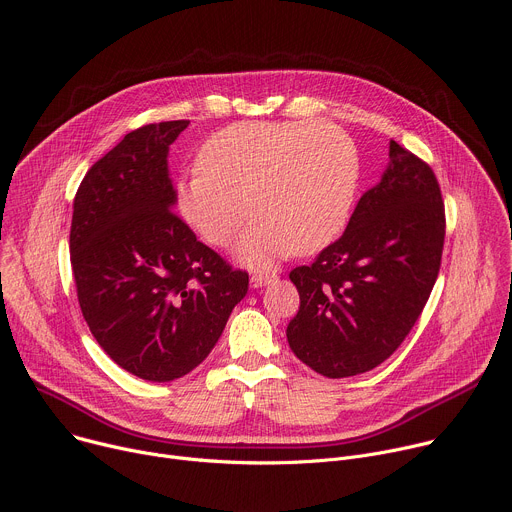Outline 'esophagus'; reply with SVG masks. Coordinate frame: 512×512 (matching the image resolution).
<instances>
[{
    "instance_id": "esophagus-1",
    "label": "esophagus",
    "mask_w": 512,
    "mask_h": 512,
    "mask_svg": "<svg viewBox=\"0 0 512 512\" xmlns=\"http://www.w3.org/2000/svg\"><path fill=\"white\" fill-rule=\"evenodd\" d=\"M275 282V275H269V273H255L251 275V288H263L267 284Z\"/></svg>"
}]
</instances>
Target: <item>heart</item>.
Masks as SVG:
<instances>
[{
  "label": "heart",
  "mask_w": 512,
  "mask_h": 512,
  "mask_svg": "<svg viewBox=\"0 0 512 512\" xmlns=\"http://www.w3.org/2000/svg\"><path fill=\"white\" fill-rule=\"evenodd\" d=\"M198 173L177 183V210L198 235L226 247L249 212L237 257L253 267L316 253L347 224L357 190L349 136L318 122H239L218 130Z\"/></svg>",
  "instance_id": "obj_1"
}]
</instances>
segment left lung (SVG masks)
<instances>
[{"instance_id": "1", "label": "left lung", "mask_w": 512, "mask_h": 512, "mask_svg": "<svg viewBox=\"0 0 512 512\" xmlns=\"http://www.w3.org/2000/svg\"><path fill=\"white\" fill-rule=\"evenodd\" d=\"M445 210L433 169L390 141L382 179L312 265L290 271L300 310L288 324L294 355L327 378L386 361L421 316L441 267Z\"/></svg>"}]
</instances>
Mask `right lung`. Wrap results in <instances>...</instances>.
I'll return each instance as SVG.
<instances>
[{
	"mask_svg": "<svg viewBox=\"0 0 512 512\" xmlns=\"http://www.w3.org/2000/svg\"><path fill=\"white\" fill-rule=\"evenodd\" d=\"M188 120L147 124L85 173L73 200L71 267L83 318L132 376L198 367L247 294V271L200 243L175 212L169 145Z\"/></svg>",
	"mask_w": 512,
	"mask_h": 512,
	"instance_id": "obj_1",
	"label": "right lung"
}]
</instances>
